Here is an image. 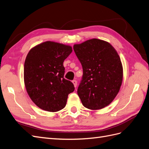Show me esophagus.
Instances as JSON below:
<instances>
[{"label":"esophagus","instance_id":"esophagus-1","mask_svg":"<svg viewBox=\"0 0 149 149\" xmlns=\"http://www.w3.org/2000/svg\"><path fill=\"white\" fill-rule=\"evenodd\" d=\"M72 83H73V84H74V86L76 88V86H77V81L76 80H73L72 81Z\"/></svg>","mask_w":149,"mask_h":149}]
</instances>
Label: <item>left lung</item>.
Listing matches in <instances>:
<instances>
[{"label":"left lung","instance_id":"obj_1","mask_svg":"<svg viewBox=\"0 0 149 149\" xmlns=\"http://www.w3.org/2000/svg\"><path fill=\"white\" fill-rule=\"evenodd\" d=\"M73 49L83 70L77 91L83 105L92 110L102 109L114 100L123 82L118 53L109 43L97 38L75 44Z\"/></svg>","mask_w":149,"mask_h":149}]
</instances>
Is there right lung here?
I'll list each match as a JSON object with an SVG mask.
<instances>
[{
    "label": "right lung",
    "instance_id": "1",
    "mask_svg": "<svg viewBox=\"0 0 149 149\" xmlns=\"http://www.w3.org/2000/svg\"><path fill=\"white\" fill-rule=\"evenodd\" d=\"M71 46L47 41L34 47L26 55L24 83L29 97L40 109L57 112L65 107L74 87L64 78L63 61L72 52Z\"/></svg>",
    "mask_w": 149,
    "mask_h": 149
}]
</instances>
